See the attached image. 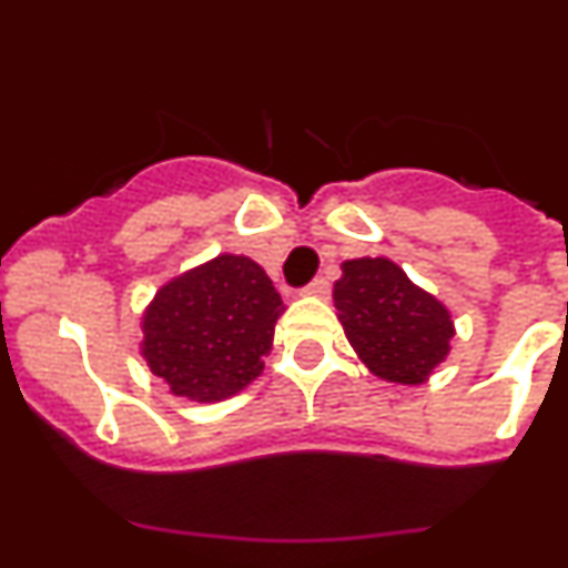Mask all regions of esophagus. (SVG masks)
Masks as SVG:
<instances>
[{
  "label": "esophagus",
  "mask_w": 568,
  "mask_h": 568,
  "mask_svg": "<svg viewBox=\"0 0 568 568\" xmlns=\"http://www.w3.org/2000/svg\"><path fill=\"white\" fill-rule=\"evenodd\" d=\"M305 294L321 296V300H326V296H329V280H326V277H316L311 285H307Z\"/></svg>",
  "instance_id": "obj_1"
}]
</instances>
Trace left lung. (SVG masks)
Here are the masks:
<instances>
[{
	"label": "left lung",
	"instance_id": "obj_1",
	"mask_svg": "<svg viewBox=\"0 0 568 568\" xmlns=\"http://www.w3.org/2000/svg\"><path fill=\"white\" fill-rule=\"evenodd\" d=\"M341 268L332 296L359 359L387 382H426L450 352L448 307L417 288L387 257H357Z\"/></svg>",
	"mask_w": 568,
	"mask_h": 568
}]
</instances>
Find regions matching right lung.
<instances>
[{
    "instance_id": "right-lung-1",
    "label": "right lung",
    "mask_w": 568,
    "mask_h": 568,
    "mask_svg": "<svg viewBox=\"0 0 568 568\" xmlns=\"http://www.w3.org/2000/svg\"><path fill=\"white\" fill-rule=\"evenodd\" d=\"M283 311L255 261L220 255L159 291L142 316V357L173 395L231 398L263 371Z\"/></svg>"
}]
</instances>
